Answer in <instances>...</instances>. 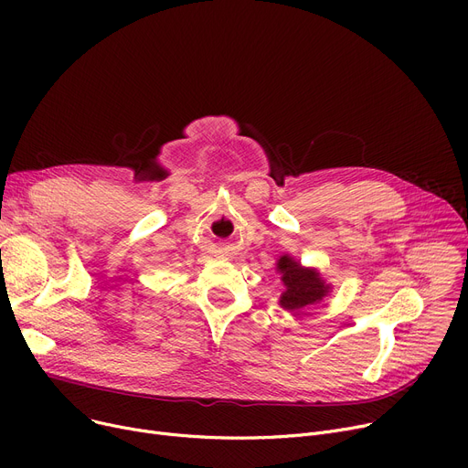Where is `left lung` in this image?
<instances>
[{
	"instance_id": "obj_1",
	"label": "left lung",
	"mask_w": 468,
	"mask_h": 468,
	"mask_svg": "<svg viewBox=\"0 0 468 468\" xmlns=\"http://www.w3.org/2000/svg\"><path fill=\"white\" fill-rule=\"evenodd\" d=\"M277 269L281 271L282 282L286 286L281 296V305L288 311H300L307 305L321 302L330 290L321 275L313 271V269H303L290 256H282L277 263Z\"/></svg>"
}]
</instances>
